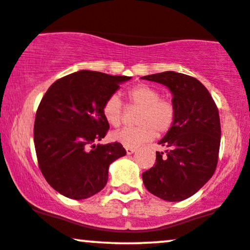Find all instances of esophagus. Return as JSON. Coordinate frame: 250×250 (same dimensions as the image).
Listing matches in <instances>:
<instances>
[{
	"mask_svg": "<svg viewBox=\"0 0 250 250\" xmlns=\"http://www.w3.org/2000/svg\"><path fill=\"white\" fill-rule=\"evenodd\" d=\"M125 151H127V155H131L135 152L134 148H125Z\"/></svg>",
	"mask_w": 250,
	"mask_h": 250,
	"instance_id": "obj_1",
	"label": "esophagus"
}]
</instances>
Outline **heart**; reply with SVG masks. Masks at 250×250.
Segmentation results:
<instances>
[{
  "instance_id": "heart-1",
  "label": "heart",
  "mask_w": 250,
  "mask_h": 250,
  "mask_svg": "<svg viewBox=\"0 0 250 250\" xmlns=\"http://www.w3.org/2000/svg\"><path fill=\"white\" fill-rule=\"evenodd\" d=\"M129 104L140 108L137 127L122 128L114 131L112 140L125 148H137L149 142L156 134L164 135L176 122V107L170 100L161 98V92L146 83H137L128 89ZM104 120L113 127L122 122L123 104L119 95L108 96L102 106Z\"/></svg>"
}]
</instances>
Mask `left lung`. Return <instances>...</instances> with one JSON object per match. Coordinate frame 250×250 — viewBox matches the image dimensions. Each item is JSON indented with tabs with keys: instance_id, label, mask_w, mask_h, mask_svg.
<instances>
[{
	"instance_id": "1",
	"label": "left lung",
	"mask_w": 250,
	"mask_h": 250,
	"mask_svg": "<svg viewBox=\"0 0 250 250\" xmlns=\"http://www.w3.org/2000/svg\"><path fill=\"white\" fill-rule=\"evenodd\" d=\"M167 86L172 93L176 122L158 144L155 167L142 173L150 193L167 201H182L208 182L216 169L220 148V117L209 92L199 80L167 71L142 77Z\"/></svg>"
}]
</instances>
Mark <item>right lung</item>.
I'll list each match as a JSON object with an SVG mask.
<instances>
[{
  "mask_svg": "<svg viewBox=\"0 0 250 250\" xmlns=\"http://www.w3.org/2000/svg\"><path fill=\"white\" fill-rule=\"evenodd\" d=\"M129 79L83 70L60 78L45 93L36 113L35 149L44 178L60 194L80 200L100 192L109 165L127 154L117 142H95L109 129L104 101Z\"/></svg>",
  "mask_w": 250,
  "mask_h": 250,
  "instance_id": "add662e5",
  "label": "right lung"
}]
</instances>
